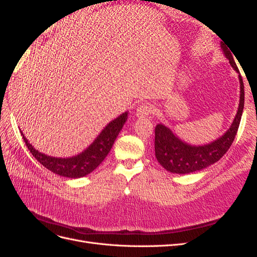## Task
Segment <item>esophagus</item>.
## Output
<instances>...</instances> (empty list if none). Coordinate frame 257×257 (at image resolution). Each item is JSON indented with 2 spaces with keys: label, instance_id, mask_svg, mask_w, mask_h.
I'll list each match as a JSON object with an SVG mask.
<instances>
[{
  "label": "esophagus",
  "instance_id": "esophagus-1",
  "mask_svg": "<svg viewBox=\"0 0 257 257\" xmlns=\"http://www.w3.org/2000/svg\"><path fill=\"white\" fill-rule=\"evenodd\" d=\"M154 109L152 105L150 104H142L139 107H137L136 109V114L137 116H148L151 113H153Z\"/></svg>",
  "mask_w": 257,
  "mask_h": 257
}]
</instances>
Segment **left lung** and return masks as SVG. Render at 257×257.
<instances>
[{"instance_id":"obj_1","label":"left lung","mask_w":257,"mask_h":257,"mask_svg":"<svg viewBox=\"0 0 257 257\" xmlns=\"http://www.w3.org/2000/svg\"><path fill=\"white\" fill-rule=\"evenodd\" d=\"M225 57L230 65L239 73V69L229 49L221 45ZM240 100L237 114L228 131L213 143L204 146H191L179 139L172 131L163 124L155 126L154 149L158 162L166 170L174 174H190L214 164L228 151L236 137L244 106V87L242 77L239 75Z\"/></svg>"}]
</instances>
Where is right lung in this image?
I'll use <instances>...</instances> for the list:
<instances>
[{
    "label": "right lung",
    "instance_id": "1",
    "mask_svg": "<svg viewBox=\"0 0 257 257\" xmlns=\"http://www.w3.org/2000/svg\"><path fill=\"white\" fill-rule=\"evenodd\" d=\"M127 119V111L112 120L102 131L93 144L80 154L68 159L52 158L49 155L38 152L32 147L25 135H21L28 149L33 157L41 163L43 166L51 170L52 173L67 178H80L92 173L100 163L104 161L109 153L116 136L120 133L124 123Z\"/></svg>",
    "mask_w": 257,
    "mask_h": 257
}]
</instances>
